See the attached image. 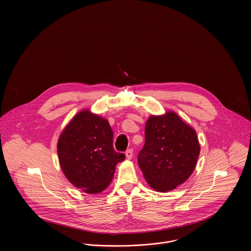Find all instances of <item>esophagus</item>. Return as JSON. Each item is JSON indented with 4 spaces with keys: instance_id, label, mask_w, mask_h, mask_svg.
<instances>
[{
    "instance_id": "esophagus-1",
    "label": "esophagus",
    "mask_w": 251,
    "mask_h": 251,
    "mask_svg": "<svg viewBox=\"0 0 251 251\" xmlns=\"http://www.w3.org/2000/svg\"><path fill=\"white\" fill-rule=\"evenodd\" d=\"M132 154H133L132 149H128V150L126 151V157L127 159H131V158H132Z\"/></svg>"
}]
</instances>
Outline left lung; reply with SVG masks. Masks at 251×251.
<instances>
[{"label": "left lung", "mask_w": 251, "mask_h": 251, "mask_svg": "<svg viewBox=\"0 0 251 251\" xmlns=\"http://www.w3.org/2000/svg\"><path fill=\"white\" fill-rule=\"evenodd\" d=\"M199 152L195 130L169 111L162 116H151L147 121L138 164L150 186L166 192L190 177Z\"/></svg>", "instance_id": "1"}]
</instances>
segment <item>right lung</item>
Listing matches in <instances>:
<instances>
[{
	"label": "right lung",
	"mask_w": 251,
	"mask_h": 251,
	"mask_svg": "<svg viewBox=\"0 0 251 251\" xmlns=\"http://www.w3.org/2000/svg\"><path fill=\"white\" fill-rule=\"evenodd\" d=\"M57 149L67 179L89 194L104 190L117 163L126 157L113 148V131L107 120L90 110L73 117L60 135Z\"/></svg>",
	"instance_id": "obj_1"
}]
</instances>
